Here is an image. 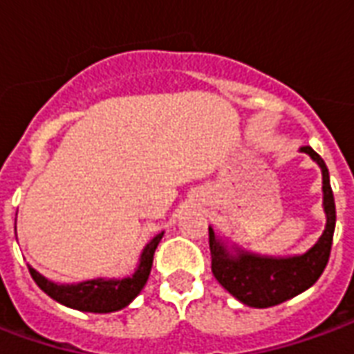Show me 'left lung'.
I'll use <instances>...</instances> for the list:
<instances>
[{
	"instance_id": "left-lung-1",
	"label": "left lung",
	"mask_w": 354,
	"mask_h": 354,
	"mask_svg": "<svg viewBox=\"0 0 354 354\" xmlns=\"http://www.w3.org/2000/svg\"><path fill=\"white\" fill-rule=\"evenodd\" d=\"M300 151L308 153L319 165L323 174V210L326 225L323 234L310 250L285 257L261 255L243 250L242 245L219 236L216 230L208 227L214 276L223 289L250 308H272L308 290L321 277L330 257L332 238L336 229V204L332 195L330 174L323 157L311 146H300Z\"/></svg>"
}]
</instances>
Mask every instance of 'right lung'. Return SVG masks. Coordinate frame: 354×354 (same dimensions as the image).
<instances>
[{"instance_id":"add662e5","label":"right lung","mask_w":354,"mask_h":354,"mask_svg":"<svg viewBox=\"0 0 354 354\" xmlns=\"http://www.w3.org/2000/svg\"><path fill=\"white\" fill-rule=\"evenodd\" d=\"M165 232H159L144 245L140 259L135 272L125 277H95L86 279L80 283H56L48 277L39 274L35 268L30 266V274L33 281L41 289L54 298L56 302L64 304L67 308L88 313H112L127 308L135 298L140 295L144 285L148 281L153 263V253L161 242Z\"/></svg>"}]
</instances>
